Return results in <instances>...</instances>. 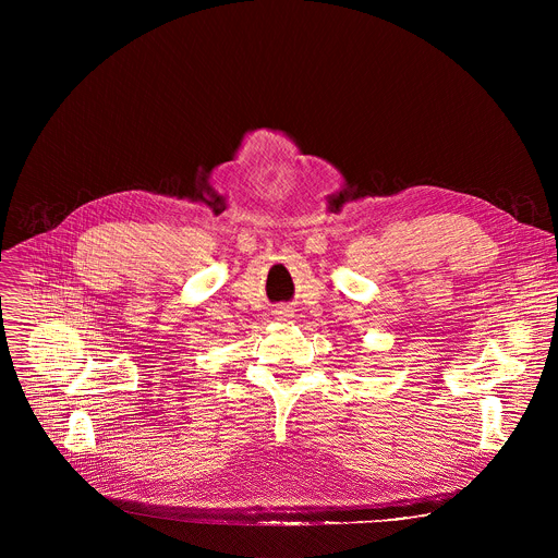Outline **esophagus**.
I'll use <instances>...</instances> for the list:
<instances>
[{
  "label": "esophagus",
  "instance_id": "1",
  "mask_svg": "<svg viewBox=\"0 0 558 558\" xmlns=\"http://www.w3.org/2000/svg\"><path fill=\"white\" fill-rule=\"evenodd\" d=\"M280 313H284V311H280Z\"/></svg>",
  "mask_w": 558,
  "mask_h": 558
}]
</instances>
